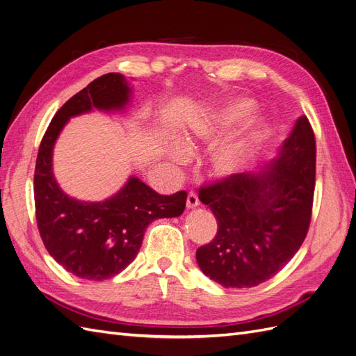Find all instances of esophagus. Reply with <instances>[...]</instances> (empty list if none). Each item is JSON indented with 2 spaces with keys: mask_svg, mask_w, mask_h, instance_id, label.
<instances>
[{
  "mask_svg": "<svg viewBox=\"0 0 356 356\" xmlns=\"http://www.w3.org/2000/svg\"><path fill=\"white\" fill-rule=\"evenodd\" d=\"M199 203H200V202H199V197H197L196 193L190 191V193H188V196H187V208H188V209L196 208Z\"/></svg>",
  "mask_w": 356,
  "mask_h": 356,
  "instance_id": "obj_1",
  "label": "esophagus"
}]
</instances>
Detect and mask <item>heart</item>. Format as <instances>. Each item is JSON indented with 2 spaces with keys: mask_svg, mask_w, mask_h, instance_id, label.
Masks as SVG:
<instances>
[{
  "mask_svg": "<svg viewBox=\"0 0 356 356\" xmlns=\"http://www.w3.org/2000/svg\"><path fill=\"white\" fill-rule=\"evenodd\" d=\"M252 110L254 102L245 98L225 105L224 108L215 113L209 120L193 129L191 135L186 138L184 149L193 152V149H196L200 144H217L225 135H229L241 122H243L245 118L252 113ZM261 136V126L252 123L248 126L243 132H241V135L230 139V141L217 148V152L212 154L211 159L212 174L220 178L238 174L252 157ZM172 159L175 161H184L186 154L181 152H174Z\"/></svg>",
  "mask_w": 356,
  "mask_h": 356,
  "instance_id": "heart-1",
  "label": "heart"
}]
</instances>
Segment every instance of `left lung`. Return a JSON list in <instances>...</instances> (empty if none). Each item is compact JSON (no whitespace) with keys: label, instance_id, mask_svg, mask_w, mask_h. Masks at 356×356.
<instances>
[{"label":"left lung","instance_id":"8db88e82","mask_svg":"<svg viewBox=\"0 0 356 356\" xmlns=\"http://www.w3.org/2000/svg\"><path fill=\"white\" fill-rule=\"evenodd\" d=\"M315 177V134L301 115L267 170L200 187L218 224L196 252L200 270L224 288L257 286L281 272L307 236Z\"/></svg>","mask_w":356,"mask_h":356}]
</instances>
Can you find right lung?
Returning <instances> with one entry per match:
<instances>
[{
    "label": "right lung",
    "instance_id": "add662e5",
    "mask_svg": "<svg viewBox=\"0 0 356 356\" xmlns=\"http://www.w3.org/2000/svg\"><path fill=\"white\" fill-rule=\"evenodd\" d=\"M129 95L131 88L122 74L101 75L60 106L38 148L34 199L42 243L65 270L89 281H104L124 270L135 260L148 225L179 217L186 209L184 190L163 196L135 177L113 197L93 203L70 197L53 177V145L70 117L92 108L123 110Z\"/></svg>",
    "mask_w": 356,
    "mask_h": 356
}]
</instances>
